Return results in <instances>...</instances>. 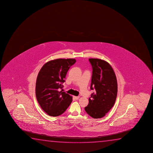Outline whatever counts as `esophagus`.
I'll return each mask as SVG.
<instances>
[{
	"label": "esophagus",
	"mask_w": 153,
	"mask_h": 153,
	"mask_svg": "<svg viewBox=\"0 0 153 153\" xmlns=\"http://www.w3.org/2000/svg\"><path fill=\"white\" fill-rule=\"evenodd\" d=\"M74 98H75V100H78L79 98V96H73Z\"/></svg>",
	"instance_id": "1"
}]
</instances>
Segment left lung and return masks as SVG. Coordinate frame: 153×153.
<instances>
[{"mask_svg": "<svg viewBox=\"0 0 153 153\" xmlns=\"http://www.w3.org/2000/svg\"><path fill=\"white\" fill-rule=\"evenodd\" d=\"M93 68L91 90L95 92L89 98L85 110L93 118L105 116L115 104L117 95V82L115 74L108 62L97 58H90Z\"/></svg>", "mask_w": 153, "mask_h": 153, "instance_id": "1", "label": "left lung"}]
</instances>
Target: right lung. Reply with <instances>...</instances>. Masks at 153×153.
<instances>
[{
	"label": "right lung",
	"mask_w": 153,
	"mask_h": 153,
	"mask_svg": "<svg viewBox=\"0 0 153 153\" xmlns=\"http://www.w3.org/2000/svg\"><path fill=\"white\" fill-rule=\"evenodd\" d=\"M76 62L72 58L52 60L39 71L36 83V96L41 108L48 115H60L71 105L72 96L59 91V88H62L67 73Z\"/></svg>",
	"instance_id": "1"
}]
</instances>
